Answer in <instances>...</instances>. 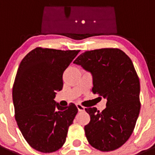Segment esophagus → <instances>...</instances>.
<instances>
[{
  "instance_id": "esophagus-1",
  "label": "esophagus",
  "mask_w": 155,
  "mask_h": 155,
  "mask_svg": "<svg viewBox=\"0 0 155 155\" xmlns=\"http://www.w3.org/2000/svg\"><path fill=\"white\" fill-rule=\"evenodd\" d=\"M77 108L78 109L79 112H82V111H84V107L83 105H81V104H77Z\"/></svg>"
}]
</instances>
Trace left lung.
I'll use <instances>...</instances> for the list:
<instances>
[{
	"label": "left lung",
	"instance_id": "left-lung-1",
	"mask_svg": "<svg viewBox=\"0 0 155 155\" xmlns=\"http://www.w3.org/2000/svg\"><path fill=\"white\" fill-rule=\"evenodd\" d=\"M92 74V92L107 99L102 112L87 108V141L101 151L120 147L131 136L140 109V81L130 58L120 49L86 51L74 61Z\"/></svg>",
	"mask_w": 155,
	"mask_h": 155
}]
</instances>
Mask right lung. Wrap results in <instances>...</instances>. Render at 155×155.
Listing matches in <instances>:
<instances>
[{
    "label": "right lung",
    "instance_id": "right-lung-1",
    "mask_svg": "<svg viewBox=\"0 0 155 155\" xmlns=\"http://www.w3.org/2000/svg\"><path fill=\"white\" fill-rule=\"evenodd\" d=\"M79 52L37 47L20 63L12 90L15 117L25 140L38 151L61 148L78 113L74 103L62 107L54 98L63 88L64 71Z\"/></svg>",
    "mask_w": 155,
    "mask_h": 155
}]
</instances>
